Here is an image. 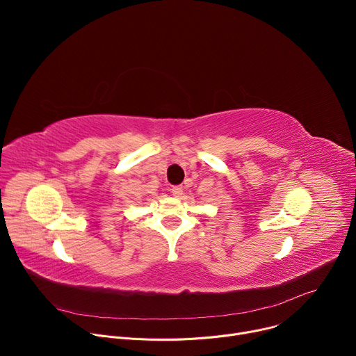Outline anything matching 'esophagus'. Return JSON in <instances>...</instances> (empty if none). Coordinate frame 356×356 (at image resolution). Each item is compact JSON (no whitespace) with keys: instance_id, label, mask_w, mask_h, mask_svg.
<instances>
[{"instance_id":"34e87169","label":"esophagus","mask_w":356,"mask_h":356,"mask_svg":"<svg viewBox=\"0 0 356 356\" xmlns=\"http://www.w3.org/2000/svg\"><path fill=\"white\" fill-rule=\"evenodd\" d=\"M172 194H173L175 197H180V195L183 194V187H181V186H175V187L172 188Z\"/></svg>"}]
</instances>
